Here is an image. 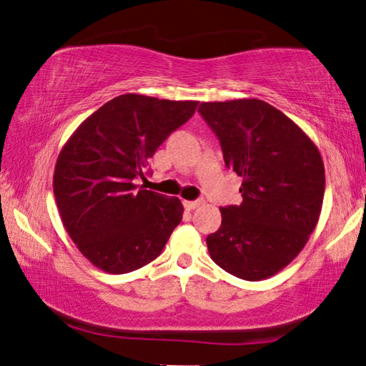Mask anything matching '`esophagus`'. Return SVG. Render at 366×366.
Instances as JSON below:
<instances>
[{
  "mask_svg": "<svg viewBox=\"0 0 366 366\" xmlns=\"http://www.w3.org/2000/svg\"><path fill=\"white\" fill-rule=\"evenodd\" d=\"M202 204V201H183V206L187 207L188 210H194Z\"/></svg>",
  "mask_w": 366,
  "mask_h": 366,
  "instance_id": "34e87169",
  "label": "esophagus"
}]
</instances>
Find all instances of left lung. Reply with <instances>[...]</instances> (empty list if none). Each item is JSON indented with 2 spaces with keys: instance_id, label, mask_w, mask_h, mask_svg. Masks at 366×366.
Segmentation results:
<instances>
[{
  "instance_id": "1",
  "label": "left lung",
  "mask_w": 366,
  "mask_h": 366,
  "mask_svg": "<svg viewBox=\"0 0 366 366\" xmlns=\"http://www.w3.org/2000/svg\"><path fill=\"white\" fill-rule=\"evenodd\" d=\"M228 169L242 178L241 206L222 207L207 236L212 260L246 281L267 280L297 257L315 229L325 165L302 128L262 99L201 102Z\"/></svg>"
}]
</instances>
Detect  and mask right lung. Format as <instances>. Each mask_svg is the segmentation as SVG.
<instances>
[{"label":"right lung","instance_id":"obj_1","mask_svg":"<svg viewBox=\"0 0 366 366\" xmlns=\"http://www.w3.org/2000/svg\"><path fill=\"white\" fill-rule=\"evenodd\" d=\"M197 101L127 93L79 125L57 156L53 191L70 239L99 270L130 273L162 252L183 217L178 197L144 188L147 159L194 114Z\"/></svg>","mask_w":366,"mask_h":366}]
</instances>
